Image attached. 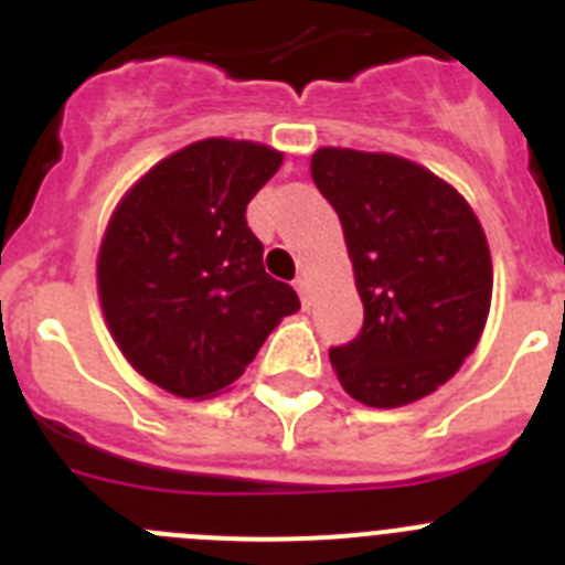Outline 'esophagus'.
<instances>
[{"label":"esophagus","mask_w":565,"mask_h":565,"mask_svg":"<svg viewBox=\"0 0 565 565\" xmlns=\"http://www.w3.org/2000/svg\"><path fill=\"white\" fill-rule=\"evenodd\" d=\"M294 286H297V291H299V299H302V306H311V282H308V277L306 274H299L297 277V282H294Z\"/></svg>","instance_id":"34e87169"}]
</instances>
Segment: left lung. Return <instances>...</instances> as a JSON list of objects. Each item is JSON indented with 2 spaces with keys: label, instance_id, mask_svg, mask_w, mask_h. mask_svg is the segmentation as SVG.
I'll list each match as a JSON object with an SVG mask.
<instances>
[{
  "label": "left lung",
  "instance_id": "8db88e82",
  "mask_svg": "<svg viewBox=\"0 0 565 565\" xmlns=\"http://www.w3.org/2000/svg\"><path fill=\"white\" fill-rule=\"evenodd\" d=\"M311 178L337 209L364 322L331 348L342 387L402 407L441 387L476 351L492 299L487 237L461 194L396 154L326 147Z\"/></svg>",
  "mask_w": 565,
  "mask_h": 565
}]
</instances>
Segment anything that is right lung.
<instances>
[{
  "label": "right lung",
  "instance_id": "1",
  "mask_svg": "<svg viewBox=\"0 0 565 565\" xmlns=\"http://www.w3.org/2000/svg\"><path fill=\"white\" fill-rule=\"evenodd\" d=\"M282 154L206 138L163 158L127 192L98 252V297L135 371L183 398L243 376L277 322L299 308L268 277L246 206Z\"/></svg>",
  "mask_w": 565,
  "mask_h": 565
}]
</instances>
